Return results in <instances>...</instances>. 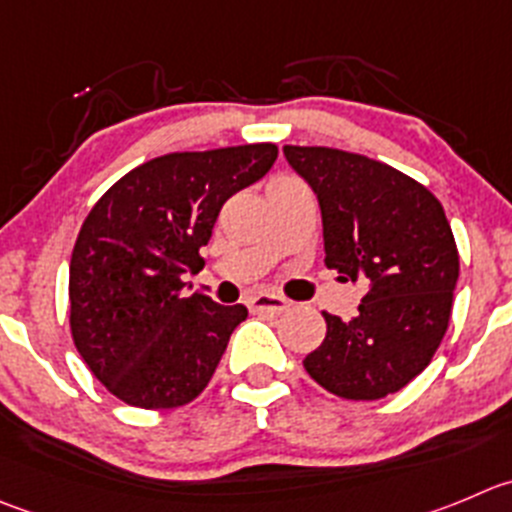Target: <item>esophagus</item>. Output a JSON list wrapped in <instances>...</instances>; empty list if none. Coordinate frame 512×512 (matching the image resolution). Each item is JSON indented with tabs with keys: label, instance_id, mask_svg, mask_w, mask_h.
Here are the masks:
<instances>
[{
	"label": "esophagus",
	"instance_id": "esophagus-1",
	"mask_svg": "<svg viewBox=\"0 0 512 512\" xmlns=\"http://www.w3.org/2000/svg\"><path fill=\"white\" fill-rule=\"evenodd\" d=\"M253 311H271V314H281V311L289 309V301L284 296H276V294H256L251 296L248 301Z\"/></svg>",
	"mask_w": 512,
	"mask_h": 512
}]
</instances>
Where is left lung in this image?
Masks as SVG:
<instances>
[{
  "label": "left lung",
  "instance_id": "left-lung-1",
  "mask_svg": "<svg viewBox=\"0 0 512 512\" xmlns=\"http://www.w3.org/2000/svg\"><path fill=\"white\" fill-rule=\"evenodd\" d=\"M319 198L326 269L364 284L352 321L326 314V337L304 369L344 399H382L435 357L460 276L455 236L422 183L367 155L284 145Z\"/></svg>",
  "mask_w": 512,
  "mask_h": 512
}]
</instances>
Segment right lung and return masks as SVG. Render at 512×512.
Returning a JSON list of instances; mask_svg holds the SVG:
<instances>
[{"label": "right lung", "mask_w": 512, "mask_h": 512, "mask_svg": "<svg viewBox=\"0 0 512 512\" xmlns=\"http://www.w3.org/2000/svg\"><path fill=\"white\" fill-rule=\"evenodd\" d=\"M279 148L168 153L130 170L87 213L70 261V329L90 372L143 410L188 405L206 389L243 304L186 296L223 203L264 178Z\"/></svg>", "instance_id": "1"}]
</instances>
